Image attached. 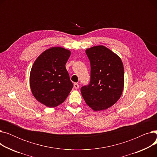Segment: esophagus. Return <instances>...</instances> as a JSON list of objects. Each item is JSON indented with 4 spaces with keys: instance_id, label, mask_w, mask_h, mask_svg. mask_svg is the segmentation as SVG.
I'll return each instance as SVG.
<instances>
[{
    "instance_id": "esophagus-1",
    "label": "esophagus",
    "mask_w": 157,
    "mask_h": 157,
    "mask_svg": "<svg viewBox=\"0 0 157 157\" xmlns=\"http://www.w3.org/2000/svg\"><path fill=\"white\" fill-rule=\"evenodd\" d=\"M74 88L75 89H78L79 88V85L77 83H74Z\"/></svg>"
}]
</instances>
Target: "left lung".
Returning <instances> with one entry per match:
<instances>
[{"mask_svg": "<svg viewBox=\"0 0 157 157\" xmlns=\"http://www.w3.org/2000/svg\"><path fill=\"white\" fill-rule=\"evenodd\" d=\"M90 81L81 88L86 104L97 111L108 109L120 98L124 86V69L120 58L104 46L87 49Z\"/></svg>", "mask_w": 157, "mask_h": 157, "instance_id": "8db88e82", "label": "left lung"}]
</instances>
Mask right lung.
<instances>
[{"mask_svg":"<svg viewBox=\"0 0 157 157\" xmlns=\"http://www.w3.org/2000/svg\"><path fill=\"white\" fill-rule=\"evenodd\" d=\"M70 55L68 49L53 47L39 55L33 64L30 74L32 94L49 108L63 103L73 87L65 68Z\"/></svg>","mask_w":157,"mask_h":157,"instance_id":"obj_1","label":"right lung"}]
</instances>
